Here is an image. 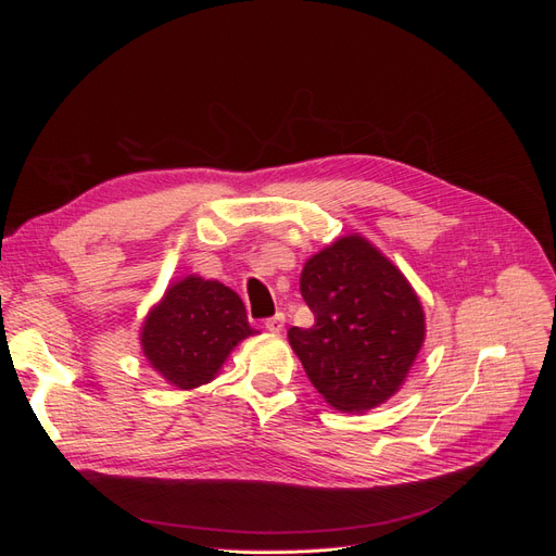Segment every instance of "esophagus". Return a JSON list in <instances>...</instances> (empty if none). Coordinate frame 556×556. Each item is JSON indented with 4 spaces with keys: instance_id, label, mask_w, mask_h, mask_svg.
Listing matches in <instances>:
<instances>
[{
    "instance_id": "1",
    "label": "esophagus",
    "mask_w": 556,
    "mask_h": 556,
    "mask_svg": "<svg viewBox=\"0 0 556 556\" xmlns=\"http://www.w3.org/2000/svg\"><path fill=\"white\" fill-rule=\"evenodd\" d=\"M264 327H266L268 331H271V333H280L282 327H285V315L278 313V315H274V317H268L266 323H264Z\"/></svg>"
}]
</instances>
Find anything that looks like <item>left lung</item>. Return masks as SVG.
Here are the masks:
<instances>
[{"mask_svg":"<svg viewBox=\"0 0 556 556\" xmlns=\"http://www.w3.org/2000/svg\"><path fill=\"white\" fill-rule=\"evenodd\" d=\"M301 296L315 315L288 331L294 355L333 410L366 413L392 399L425 345V308L401 268L362 233L308 257Z\"/></svg>","mask_w":556,"mask_h":556,"instance_id":"1","label":"left lung"}]
</instances>
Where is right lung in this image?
I'll use <instances>...</instances> for the list:
<instances>
[{"mask_svg":"<svg viewBox=\"0 0 556 556\" xmlns=\"http://www.w3.org/2000/svg\"><path fill=\"white\" fill-rule=\"evenodd\" d=\"M257 331L241 296L197 274L174 280L139 331L150 368L178 390H194L223 371L231 350Z\"/></svg>","mask_w":556,"mask_h":556,"instance_id":"add662e5","label":"right lung"}]
</instances>
